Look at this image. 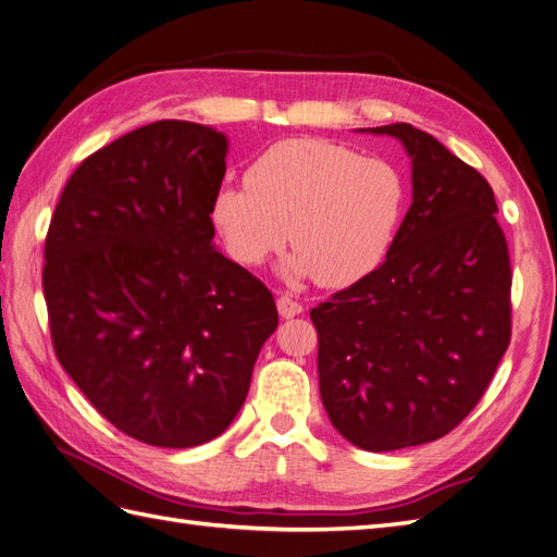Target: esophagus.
<instances>
[{
	"label": "esophagus",
	"mask_w": 557,
	"mask_h": 557,
	"mask_svg": "<svg viewBox=\"0 0 557 557\" xmlns=\"http://www.w3.org/2000/svg\"><path fill=\"white\" fill-rule=\"evenodd\" d=\"M277 310H280V315H282L284 320H292V318H296V315H301L304 306L298 304L296 298H292L289 294H282V296L277 298Z\"/></svg>",
	"instance_id": "34e87169"
}]
</instances>
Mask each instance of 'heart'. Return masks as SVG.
Here are the masks:
<instances>
[{
    "mask_svg": "<svg viewBox=\"0 0 557 557\" xmlns=\"http://www.w3.org/2000/svg\"><path fill=\"white\" fill-rule=\"evenodd\" d=\"M405 202V178L391 162L334 140L292 138L256 157L247 183L219 185L211 223L242 265L265 263L289 227L296 253L287 273L344 287L386 259Z\"/></svg>",
    "mask_w": 557,
    "mask_h": 557,
    "instance_id": "1",
    "label": "heart"
}]
</instances>
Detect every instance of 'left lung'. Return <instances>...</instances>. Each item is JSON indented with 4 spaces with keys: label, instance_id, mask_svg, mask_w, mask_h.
<instances>
[{
    "label": "left lung",
    "instance_id": "left-lung-1",
    "mask_svg": "<svg viewBox=\"0 0 557 557\" xmlns=\"http://www.w3.org/2000/svg\"><path fill=\"white\" fill-rule=\"evenodd\" d=\"M411 157V207L376 270L310 310L322 405L355 447L447 435L510 341V259L490 183L437 138L376 126Z\"/></svg>",
    "mask_w": 557,
    "mask_h": 557
}]
</instances>
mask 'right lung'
I'll list each match as a JSON object with an SVG mask.
<instances>
[{"label": "right lung", "instance_id": "1", "mask_svg": "<svg viewBox=\"0 0 557 557\" xmlns=\"http://www.w3.org/2000/svg\"><path fill=\"white\" fill-rule=\"evenodd\" d=\"M227 138L162 120L84 160L45 245L55 358L101 414L152 447H197L237 417L275 298L213 247Z\"/></svg>", "mask_w": 557, "mask_h": 557}]
</instances>
